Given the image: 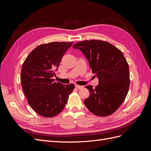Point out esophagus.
I'll use <instances>...</instances> for the list:
<instances>
[{
  "label": "esophagus",
  "instance_id": "obj_1",
  "mask_svg": "<svg viewBox=\"0 0 151 151\" xmlns=\"http://www.w3.org/2000/svg\"><path fill=\"white\" fill-rule=\"evenodd\" d=\"M75 86H76V88H77V89H81V88H83V86H79V85H76Z\"/></svg>",
  "mask_w": 151,
  "mask_h": 151
}]
</instances>
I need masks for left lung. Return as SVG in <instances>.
Instances as JSON below:
<instances>
[{
	"mask_svg": "<svg viewBox=\"0 0 151 151\" xmlns=\"http://www.w3.org/2000/svg\"><path fill=\"white\" fill-rule=\"evenodd\" d=\"M84 53L99 84L87 86L89 96L84 104L94 115H111L124 101L130 85L129 64L120 50L107 42L84 40L73 45Z\"/></svg>",
	"mask_w": 151,
	"mask_h": 151,
	"instance_id": "1",
	"label": "left lung"
}]
</instances>
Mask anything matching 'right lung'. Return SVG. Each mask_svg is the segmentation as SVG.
<instances>
[{
    "mask_svg": "<svg viewBox=\"0 0 151 151\" xmlns=\"http://www.w3.org/2000/svg\"><path fill=\"white\" fill-rule=\"evenodd\" d=\"M72 42H51L39 45L26 57L21 72L22 90L28 103L38 115L50 118L64 108L74 85L55 82L53 77Z\"/></svg>",
    "mask_w": 151,
    "mask_h": 151,
    "instance_id": "obj_1",
    "label": "right lung"
}]
</instances>
